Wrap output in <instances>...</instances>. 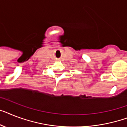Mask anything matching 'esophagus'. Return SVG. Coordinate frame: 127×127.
<instances>
[{
	"mask_svg": "<svg viewBox=\"0 0 127 127\" xmlns=\"http://www.w3.org/2000/svg\"><path fill=\"white\" fill-rule=\"evenodd\" d=\"M58 60H59V59H58Z\"/></svg>",
	"mask_w": 127,
	"mask_h": 127,
	"instance_id": "esophagus-1",
	"label": "esophagus"
}]
</instances>
